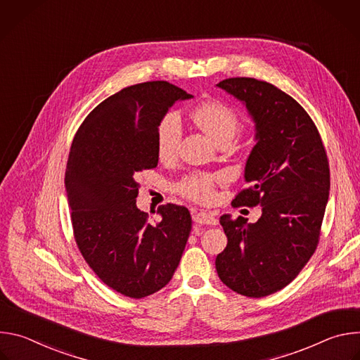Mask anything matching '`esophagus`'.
<instances>
[{"mask_svg":"<svg viewBox=\"0 0 360 360\" xmlns=\"http://www.w3.org/2000/svg\"><path fill=\"white\" fill-rule=\"evenodd\" d=\"M192 219L198 225H210V226L218 225V219L210 212H195Z\"/></svg>","mask_w":360,"mask_h":360,"instance_id":"1","label":"esophagus"}]
</instances>
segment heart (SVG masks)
I'll use <instances>...</instances> for the list:
<instances>
[{
    "mask_svg": "<svg viewBox=\"0 0 360 360\" xmlns=\"http://www.w3.org/2000/svg\"><path fill=\"white\" fill-rule=\"evenodd\" d=\"M196 124L207 132L217 143L229 142L239 128V118L236 111L221 101L205 102L193 112ZM182 121L176 112L167 114L157 132V152L161 160H169L178 152L182 141ZM215 176L212 175H193L185 178L178 191L188 198L199 202H207L214 195Z\"/></svg>",
    "mask_w": 360,
    "mask_h": 360,
    "instance_id": "obj_1",
    "label": "heart"
}]
</instances>
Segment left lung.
<instances>
[{
  "label": "left lung",
  "instance_id": "8db88e82",
  "mask_svg": "<svg viewBox=\"0 0 360 360\" xmlns=\"http://www.w3.org/2000/svg\"><path fill=\"white\" fill-rule=\"evenodd\" d=\"M217 86L240 101L255 124L249 188L232 203L261 205L262 217L255 224L221 217L228 245L215 266L233 292L262 297L290 283L316 249L330 188L328 157L311 117L275 85L228 78Z\"/></svg>",
  "mask_w": 360,
  "mask_h": 360
}]
</instances>
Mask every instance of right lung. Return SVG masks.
I'll use <instances>...</instances> for the list:
<instances>
[{
  "mask_svg": "<svg viewBox=\"0 0 360 360\" xmlns=\"http://www.w3.org/2000/svg\"><path fill=\"white\" fill-rule=\"evenodd\" d=\"M191 98L167 81L127 86L91 111L71 145L65 189L77 245L102 282L134 299L172 279L191 232L189 211L174 203L158 207L160 222H148L135 181L158 165L162 118Z\"/></svg>",
  "mask_w": 360,
  "mask_h": 360,
  "instance_id": "obj_1",
  "label": "right lung"
}]
</instances>
